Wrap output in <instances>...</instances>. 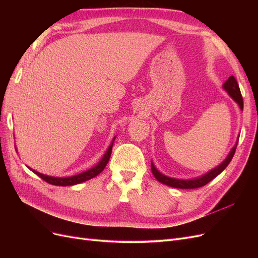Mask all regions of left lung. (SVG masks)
Here are the masks:
<instances>
[{"label":"left lung","mask_w":258,"mask_h":258,"mask_svg":"<svg viewBox=\"0 0 258 258\" xmlns=\"http://www.w3.org/2000/svg\"><path fill=\"white\" fill-rule=\"evenodd\" d=\"M224 89L229 93V96L236 101V102L240 105V108L243 110V98H242L241 91L239 88V85L237 80L235 79V76H230L229 79L225 82ZM238 144V143H237ZM236 147L237 145L232 148L231 152L229 153V155L226 158L220 166L216 167L215 169L211 170L210 172H208L207 174L202 175L201 177L195 178V179H177V178H171L168 177L166 175L161 174L159 171L155 168V166L151 165L152 168V172L154 174V176L157 178V181H159L162 184H166L170 187H175V188H182V189H192V188H198V187H202L205 186L206 184H208L210 181H212L214 177H216L218 174H220L222 171L229 165V162L231 161L233 155H235L236 152Z\"/></svg>","instance_id":"1"}]
</instances>
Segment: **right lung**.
I'll list each match as a JSON object with an SVG mask.
<instances>
[{
	"mask_svg": "<svg viewBox=\"0 0 258 258\" xmlns=\"http://www.w3.org/2000/svg\"><path fill=\"white\" fill-rule=\"evenodd\" d=\"M115 140V138H114ZM112 147H113V143L112 145L108 147V150L106 151L105 155L103 156V158L101 159V161L98 163L96 167L91 168L88 171H85L83 173H80L77 175L74 176H69V177H53V176H48V175H44L40 172H36V171L31 169V171H33V172L40 176L42 179H44L45 182H47L51 185H56V186H72L75 184H80L83 182L88 181L90 178H93L95 176H97L98 174H100L102 171L104 170L105 166L107 165L108 160H110L111 157V153H112Z\"/></svg>",
	"mask_w": 258,
	"mask_h": 258,
	"instance_id": "obj_1",
	"label": "right lung"
}]
</instances>
